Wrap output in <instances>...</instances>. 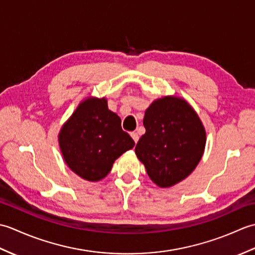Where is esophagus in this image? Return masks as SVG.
<instances>
[{"mask_svg": "<svg viewBox=\"0 0 255 255\" xmlns=\"http://www.w3.org/2000/svg\"><path fill=\"white\" fill-rule=\"evenodd\" d=\"M130 136H131V138L133 139V141L137 143V142H138V140H139L138 133H137V132H134V131H132V132H130Z\"/></svg>", "mask_w": 255, "mask_h": 255, "instance_id": "1", "label": "esophagus"}]
</instances>
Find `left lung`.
Returning <instances> with one entry per match:
<instances>
[{"label":"left lung","mask_w":255,"mask_h":255,"mask_svg":"<svg viewBox=\"0 0 255 255\" xmlns=\"http://www.w3.org/2000/svg\"><path fill=\"white\" fill-rule=\"evenodd\" d=\"M145 133L134 148L149 177L170 187L194 171L202 159L206 133L197 114L177 97L154 101L145 111Z\"/></svg>","instance_id":"8db88e82"}]
</instances>
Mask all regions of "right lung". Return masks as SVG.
<instances>
[{"mask_svg":"<svg viewBox=\"0 0 255 255\" xmlns=\"http://www.w3.org/2000/svg\"><path fill=\"white\" fill-rule=\"evenodd\" d=\"M66 163L84 180L104 178L114 161L133 148L134 141L122 129V121L105 99L81 103L59 134Z\"/></svg>","mask_w":255,"mask_h":255,"instance_id":"obj_1","label":"right lung"}]
</instances>
